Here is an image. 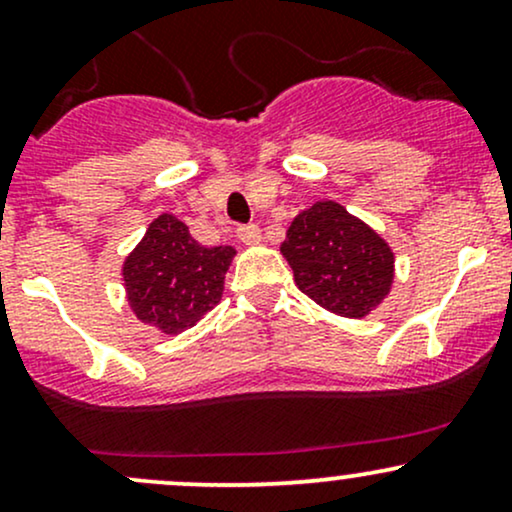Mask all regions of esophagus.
<instances>
[{
	"label": "esophagus",
	"mask_w": 512,
	"mask_h": 512,
	"mask_svg": "<svg viewBox=\"0 0 512 512\" xmlns=\"http://www.w3.org/2000/svg\"><path fill=\"white\" fill-rule=\"evenodd\" d=\"M238 238L243 240L245 245H257L262 240L260 226H255V223H248V226H240L238 228Z\"/></svg>",
	"instance_id": "obj_1"
}]
</instances>
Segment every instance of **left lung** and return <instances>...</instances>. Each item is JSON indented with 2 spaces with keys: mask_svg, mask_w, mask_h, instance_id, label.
Returning a JSON list of instances; mask_svg holds the SVG:
<instances>
[{
  "mask_svg": "<svg viewBox=\"0 0 512 512\" xmlns=\"http://www.w3.org/2000/svg\"><path fill=\"white\" fill-rule=\"evenodd\" d=\"M281 255L296 286L342 317H366L390 293L395 255L342 204L317 202L291 221Z\"/></svg>",
  "mask_w": 512,
  "mask_h": 512,
  "instance_id": "1",
  "label": "left lung"
}]
</instances>
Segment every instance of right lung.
<instances>
[{
  "label": "right lung",
  "instance_id": "right-lung-1",
  "mask_svg": "<svg viewBox=\"0 0 512 512\" xmlns=\"http://www.w3.org/2000/svg\"><path fill=\"white\" fill-rule=\"evenodd\" d=\"M233 255L231 245H199L185 223L161 214L122 264L129 308L163 334L185 332L221 301Z\"/></svg>",
  "mask_w": 512,
  "mask_h": 512
}]
</instances>
